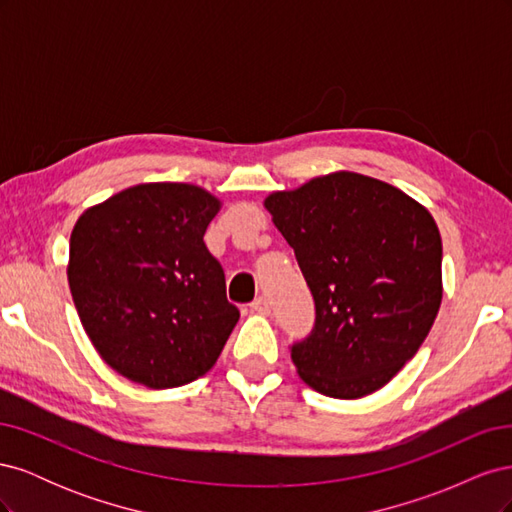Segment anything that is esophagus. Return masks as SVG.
<instances>
[{
  "label": "esophagus",
  "mask_w": 512,
  "mask_h": 512,
  "mask_svg": "<svg viewBox=\"0 0 512 512\" xmlns=\"http://www.w3.org/2000/svg\"><path fill=\"white\" fill-rule=\"evenodd\" d=\"M252 312L262 314V316H267V314L271 312V305H269V301H267L265 297H258V299L252 303Z\"/></svg>",
  "instance_id": "obj_1"
}]
</instances>
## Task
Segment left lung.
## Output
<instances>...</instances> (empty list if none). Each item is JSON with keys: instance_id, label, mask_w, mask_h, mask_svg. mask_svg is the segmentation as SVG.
<instances>
[{"instance_id": "1", "label": "left lung", "mask_w": 512, "mask_h": 512, "mask_svg": "<svg viewBox=\"0 0 512 512\" xmlns=\"http://www.w3.org/2000/svg\"><path fill=\"white\" fill-rule=\"evenodd\" d=\"M314 294L316 324L290 350L301 380L335 399L391 382L442 303V239L431 213L380 179L337 170L265 198Z\"/></svg>"}]
</instances>
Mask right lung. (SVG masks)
Segmentation results:
<instances>
[{
  "instance_id": "right-lung-1",
  "label": "right lung",
  "mask_w": 512,
  "mask_h": 512,
  "mask_svg": "<svg viewBox=\"0 0 512 512\" xmlns=\"http://www.w3.org/2000/svg\"><path fill=\"white\" fill-rule=\"evenodd\" d=\"M220 207L198 185L160 181L121 190L76 220L72 299L91 344L123 378L175 389L218 361L239 320L203 241Z\"/></svg>"
}]
</instances>
